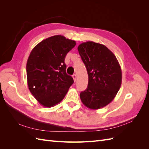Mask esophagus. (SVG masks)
<instances>
[{
	"mask_svg": "<svg viewBox=\"0 0 149 149\" xmlns=\"http://www.w3.org/2000/svg\"><path fill=\"white\" fill-rule=\"evenodd\" d=\"M72 77H73V80H74V81L75 82L76 81V79H77V77H76V75L75 74H74L73 75V76H72Z\"/></svg>",
	"mask_w": 149,
	"mask_h": 149,
	"instance_id": "obj_1",
	"label": "esophagus"
}]
</instances>
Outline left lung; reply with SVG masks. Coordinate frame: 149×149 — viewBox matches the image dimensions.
Masks as SVG:
<instances>
[{"instance_id":"8db88e82","label":"left lung","mask_w":149,"mask_h":149,"mask_svg":"<svg viewBox=\"0 0 149 149\" xmlns=\"http://www.w3.org/2000/svg\"><path fill=\"white\" fill-rule=\"evenodd\" d=\"M78 49L88 74V87L80 93V99L89 109H101L114 100L120 88V65L104 45L89 41L81 43Z\"/></svg>"}]
</instances>
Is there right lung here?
I'll use <instances>...</instances> for the list:
<instances>
[{
    "instance_id": "right-lung-1",
    "label": "right lung",
    "mask_w": 149,
    "mask_h": 149,
    "mask_svg": "<svg viewBox=\"0 0 149 149\" xmlns=\"http://www.w3.org/2000/svg\"><path fill=\"white\" fill-rule=\"evenodd\" d=\"M76 45L74 40L55 35L42 40L30 52L26 62L30 93L45 107L60 102L74 81L66 72V54Z\"/></svg>"
}]
</instances>
